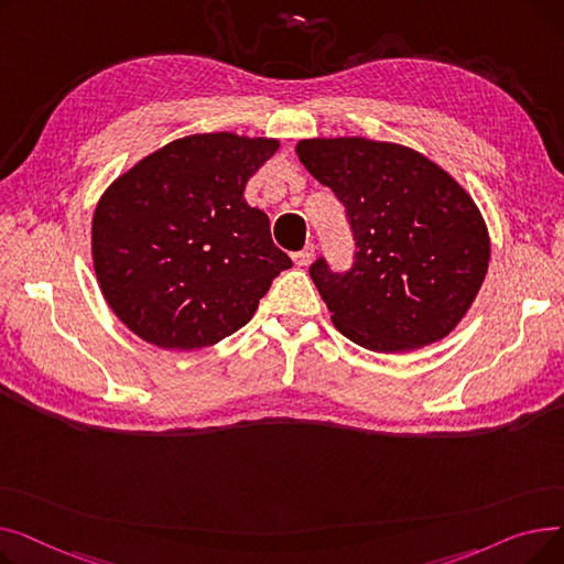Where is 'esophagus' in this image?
Masks as SVG:
<instances>
[{
  "label": "esophagus",
  "mask_w": 564,
  "mask_h": 564,
  "mask_svg": "<svg viewBox=\"0 0 564 564\" xmlns=\"http://www.w3.org/2000/svg\"><path fill=\"white\" fill-rule=\"evenodd\" d=\"M313 256H315V247H313V245H306L300 253H294V256H292V260H294V264L306 267V264L313 260Z\"/></svg>",
  "instance_id": "esophagus-1"
}]
</instances>
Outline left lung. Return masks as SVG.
<instances>
[{
	"label": "left lung",
	"instance_id": "8db88e82",
	"mask_svg": "<svg viewBox=\"0 0 564 564\" xmlns=\"http://www.w3.org/2000/svg\"><path fill=\"white\" fill-rule=\"evenodd\" d=\"M306 171L347 207L357 256L311 279L334 327L370 351L402 354L446 338L485 283L491 240L455 177L409 145L366 137L302 139Z\"/></svg>",
	"mask_w": 564,
	"mask_h": 564
}]
</instances>
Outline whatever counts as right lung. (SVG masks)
I'll list each match as a JSON object with an SVG mask.
<instances>
[{"label": "right lung", "instance_id": "add662e5", "mask_svg": "<svg viewBox=\"0 0 564 564\" xmlns=\"http://www.w3.org/2000/svg\"><path fill=\"white\" fill-rule=\"evenodd\" d=\"M281 148L272 137L200 132L141 158L102 192L91 258L102 297L160 349L213 347L242 329L292 260L245 198Z\"/></svg>", "mask_w": 564, "mask_h": 564}]
</instances>
